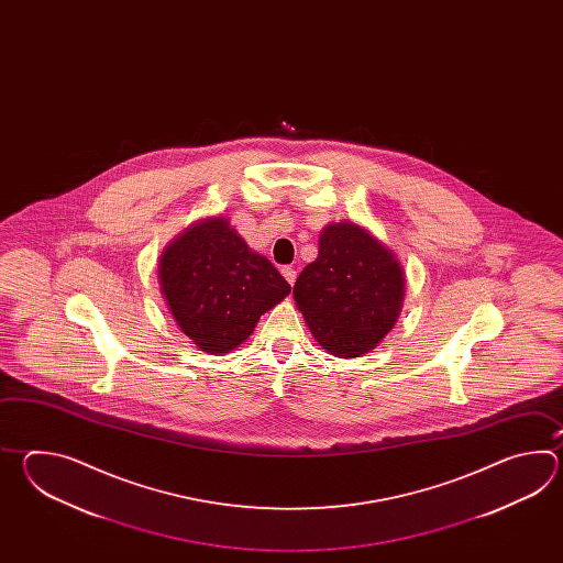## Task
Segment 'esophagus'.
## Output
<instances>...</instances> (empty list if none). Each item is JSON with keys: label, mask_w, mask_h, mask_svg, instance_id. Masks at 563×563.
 <instances>
[{"label": "esophagus", "mask_w": 563, "mask_h": 563, "mask_svg": "<svg viewBox=\"0 0 563 563\" xmlns=\"http://www.w3.org/2000/svg\"><path fill=\"white\" fill-rule=\"evenodd\" d=\"M282 274H284V277H286L287 284H289V286H294V284H296V277H298V272H296L294 267H289V265H286V267H282Z\"/></svg>", "instance_id": "34e87169"}]
</instances>
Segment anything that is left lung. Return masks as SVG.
<instances>
[{
  "instance_id": "obj_1",
  "label": "left lung",
  "mask_w": 563,
  "mask_h": 563,
  "mask_svg": "<svg viewBox=\"0 0 563 563\" xmlns=\"http://www.w3.org/2000/svg\"><path fill=\"white\" fill-rule=\"evenodd\" d=\"M405 277L395 255L354 223L323 229L320 253L294 286L299 311L328 352L356 358L395 325Z\"/></svg>"
}]
</instances>
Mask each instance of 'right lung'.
Masks as SVG:
<instances>
[{
  "label": "right lung",
  "mask_w": 563,
  "mask_h": 563,
  "mask_svg": "<svg viewBox=\"0 0 563 563\" xmlns=\"http://www.w3.org/2000/svg\"><path fill=\"white\" fill-rule=\"evenodd\" d=\"M161 289L180 330L209 354H225L252 335L289 284L264 255L217 217L187 229L158 267Z\"/></svg>",
  "instance_id": "1"
}]
</instances>
